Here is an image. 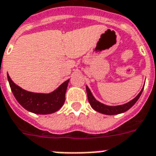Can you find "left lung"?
<instances>
[{
    "label": "left lung",
    "instance_id": "left-lung-1",
    "mask_svg": "<svg viewBox=\"0 0 156 156\" xmlns=\"http://www.w3.org/2000/svg\"><path fill=\"white\" fill-rule=\"evenodd\" d=\"M143 88L141 90V91L138 93V95L136 96L134 99H133L132 100H130L129 102L126 103L125 104H122V105H117V106H108V105H106V104H104L102 103L99 102L98 100H95V98L93 96L92 93L90 91V90L89 89L87 86L86 87V89H87V98L88 101L90 103V106L94 110H95L98 112H100V113L105 114V115H116V114L122 113V112H125L127 110L132 108L133 106V104H135L138 100L140 97V95H142L143 93Z\"/></svg>",
    "mask_w": 156,
    "mask_h": 156
}]
</instances>
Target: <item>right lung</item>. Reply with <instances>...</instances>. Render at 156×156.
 <instances>
[{"mask_svg":"<svg viewBox=\"0 0 156 156\" xmlns=\"http://www.w3.org/2000/svg\"><path fill=\"white\" fill-rule=\"evenodd\" d=\"M7 78L15 99L27 111L33 113L46 115L58 111L63 106L69 79L64 82L52 92L44 94L27 91L16 85L11 80L9 74H7Z\"/></svg>","mask_w":156,"mask_h":156,"instance_id":"add662e5","label":"right lung"}]
</instances>
